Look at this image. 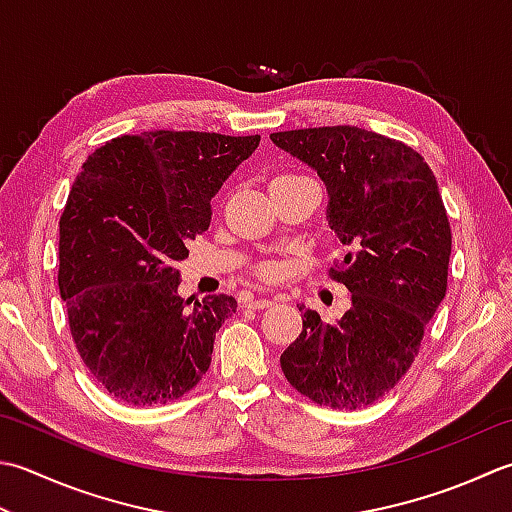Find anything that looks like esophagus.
Here are the masks:
<instances>
[{
	"label": "esophagus",
	"mask_w": 512,
	"mask_h": 512,
	"mask_svg": "<svg viewBox=\"0 0 512 512\" xmlns=\"http://www.w3.org/2000/svg\"><path fill=\"white\" fill-rule=\"evenodd\" d=\"M248 308H268V306H273L275 302L273 299H268V297H248L246 302H244Z\"/></svg>",
	"instance_id": "esophagus-1"
}]
</instances>
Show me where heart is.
Segmentation results:
<instances>
[{
	"mask_svg": "<svg viewBox=\"0 0 512 512\" xmlns=\"http://www.w3.org/2000/svg\"><path fill=\"white\" fill-rule=\"evenodd\" d=\"M284 177H297V175L286 173V175H279L275 179H284ZM282 273H284V264L277 262V259H270V262H264L262 266H259V275L266 277V279H277Z\"/></svg>",
	"mask_w": 512,
	"mask_h": 512,
	"instance_id": "1",
	"label": "heart"
}]
</instances>
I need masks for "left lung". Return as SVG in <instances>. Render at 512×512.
I'll use <instances>...</instances> for the list:
<instances>
[{
  "instance_id": "left-lung-1",
  "label": "left lung",
  "mask_w": 512,
  "mask_h": 512,
  "mask_svg": "<svg viewBox=\"0 0 512 512\" xmlns=\"http://www.w3.org/2000/svg\"><path fill=\"white\" fill-rule=\"evenodd\" d=\"M270 139L326 182L328 222L350 250L328 268L350 310L304 328L279 364L290 386L328 408H364L399 384L446 297L450 222L433 170L415 148L357 126H319Z\"/></svg>"
}]
</instances>
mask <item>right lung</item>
I'll list each match as a JSON object with an SVG mask.
<instances>
[{
  "mask_svg": "<svg viewBox=\"0 0 512 512\" xmlns=\"http://www.w3.org/2000/svg\"><path fill=\"white\" fill-rule=\"evenodd\" d=\"M259 135H122L90 153L59 217V295L79 357L119 402L159 406L206 375L230 295H177L175 264Z\"/></svg>",
  "mask_w": 512,
  "mask_h": 512,
  "instance_id": "obj_1",
  "label": "right lung"
}]
</instances>
